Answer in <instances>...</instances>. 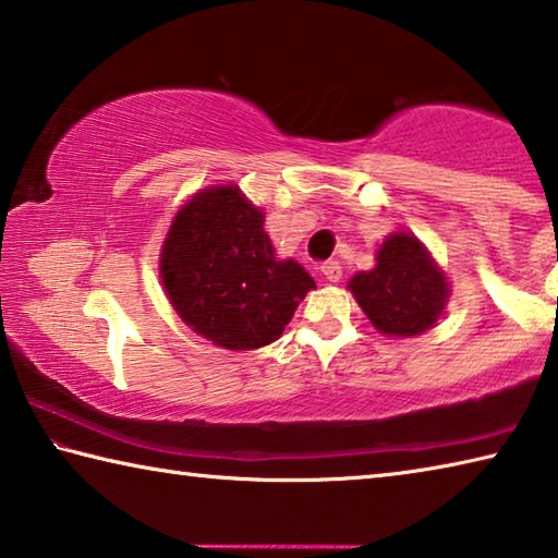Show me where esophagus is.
<instances>
[{
  "instance_id": "esophagus-1",
  "label": "esophagus",
  "mask_w": 558,
  "mask_h": 558,
  "mask_svg": "<svg viewBox=\"0 0 558 558\" xmlns=\"http://www.w3.org/2000/svg\"><path fill=\"white\" fill-rule=\"evenodd\" d=\"M323 276L329 280V282H339L342 280V266H339V260H327L323 263Z\"/></svg>"
}]
</instances>
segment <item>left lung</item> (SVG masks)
Here are the masks:
<instances>
[{
	"label": "left lung",
	"instance_id": "left-lung-1",
	"mask_svg": "<svg viewBox=\"0 0 558 558\" xmlns=\"http://www.w3.org/2000/svg\"><path fill=\"white\" fill-rule=\"evenodd\" d=\"M359 307L389 337H415L438 323L450 295L448 278L413 233L396 231L376 251V266L349 280Z\"/></svg>",
	"mask_w": 558,
	"mask_h": 558
}]
</instances>
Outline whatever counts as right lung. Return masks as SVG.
I'll use <instances>...</instances> for the list:
<instances>
[{
    "mask_svg": "<svg viewBox=\"0 0 558 558\" xmlns=\"http://www.w3.org/2000/svg\"><path fill=\"white\" fill-rule=\"evenodd\" d=\"M263 221L235 184L202 189L177 211L159 258L182 323L231 352L276 342L315 288L300 263L276 258Z\"/></svg>",
    "mask_w": 558,
    "mask_h": 558,
    "instance_id": "1",
    "label": "right lung"
}]
</instances>
